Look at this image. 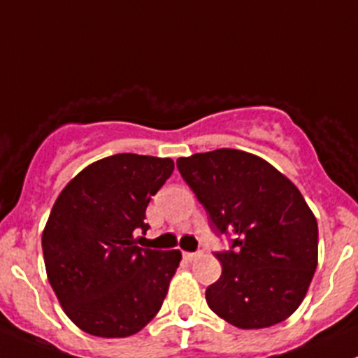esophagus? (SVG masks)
<instances>
[{"label": "esophagus", "instance_id": "esophagus-1", "mask_svg": "<svg viewBox=\"0 0 358 358\" xmlns=\"http://www.w3.org/2000/svg\"><path fill=\"white\" fill-rule=\"evenodd\" d=\"M202 252H183V258L189 259V262H194V259L201 258Z\"/></svg>", "mask_w": 358, "mask_h": 358}]
</instances>
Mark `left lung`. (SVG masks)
<instances>
[{"label":"left lung","instance_id":"obj_1","mask_svg":"<svg viewBox=\"0 0 358 358\" xmlns=\"http://www.w3.org/2000/svg\"><path fill=\"white\" fill-rule=\"evenodd\" d=\"M216 234H234L216 252L222 277L206 289L209 308L239 329H263L291 317L319 259L317 220L298 187L265 159L216 149L176 161Z\"/></svg>","mask_w":358,"mask_h":358}]
</instances>
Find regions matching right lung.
I'll return each instance as SVG.
<instances>
[{"mask_svg":"<svg viewBox=\"0 0 358 358\" xmlns=\"http://www.w3.org/2000/svg\"><path fill=\"white\" fill-rule=\"evenodd\" d=\"M173 169L169 157L115 154L86 166L57 197L41 237L46 275L85 333L133 336L161 310L182 252L138 248L135 232H147V206Z\"/></svg>","mask_w":358,"mask_h":358,"instance_id":"add662e5","label":"right lung"}]
</instances>
